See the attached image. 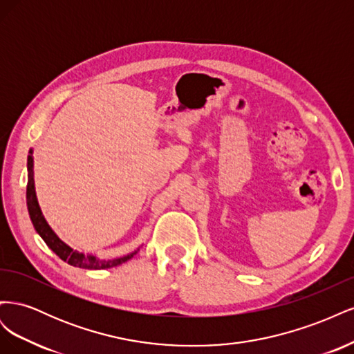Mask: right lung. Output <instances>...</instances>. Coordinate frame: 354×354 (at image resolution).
<instances>
[{"label": "right lung", "instance_id": "obj_1", "mask_svg": "<svg viewBox=\"0 0 354 354\" xmlns=\"http://www.w3.org/2000/svg\"><path fill=\"white\" fill-rule=\"evenodd\" d=\"M32 167H34V156H32V151L29 152L28 156V186H26V203H28V211H29V217L32 224H34L35 230L38 232L39 236L44 239L48 248L59 255L63 261H66L68 264L73 267H81V269H90V270H100V269H111V267H115L118 264H122L128 261L130 259L137 254V251L128 254L122 259L118 260H108V261H102L97 260L95 257L91 255H84L81 252L73 251L71 246H68L65 242H62L57 234L51 230V227L47 224L44 216L39 209L37 195H35V186H34V171H32Z\"/></svg>", "mask_w": 354, "mask_h": 354}]
</instances>
